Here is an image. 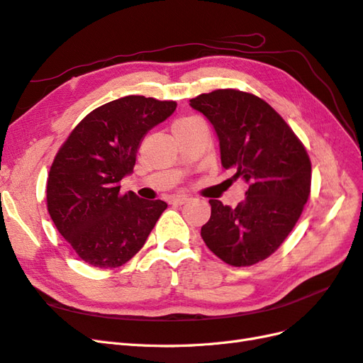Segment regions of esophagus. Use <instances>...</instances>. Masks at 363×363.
<instances>
[{
  "instance_id": "34e87169",
  "label": "esophagus",
  "mask_w": 363,
  "mask_h": 363,
  "mask_svg": "<svg viewBox=\"0 0 363 363\" xmlns=\"http://www.w3.org/2000/svg\"><path fill=\"white\" fill-rule=\"evenodd\" d=\"M189 196H185V194H177V196H173L172 199H170V202L173 203V205H182V203H185L186 201H189Z\"/></svg>"
}]
</instances>
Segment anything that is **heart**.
<instances>
[{"label":"heart","mask_w":363,"mask_h":363,"mask_svg":"<svg viewBox=\"0 0 363 363\" xmlns=\"http://www.w3.org/2000/svg\"><path fill=\"white\" fill-rule=\"evenodd\" d=\"M185 121H189V119H181V121H178V122H185Z\"/></svg>","instance_id":"obj_1"}]
</instances>
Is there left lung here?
I'll use <instances>...</instances> for the list:
<instances>
[{
    "label": "left lung",
    "mask_w": 363,
    "mask_h": 363,
    "mask_svg": "<svg viewBox=\"0 0 363 363\" xmlns=\"http://www.w3.org/2000/svg\"><path fill=\"white\" fill-rule=\"evenodd\" d=\"M218 137L221 166L247 184L235 208L211 199L201 235L233 267L253 265L277 250L296 226L311 193V160L286 122L261 98L233 89L190 99Z\"/></svg>",
    "instance_id": "8db88e82"
}]
</instances>
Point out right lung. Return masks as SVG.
I'll list each match as a JSON object with an SVG mask.
<instances>
[{"mask_svg":"<svg viewBox=\"0 0 363 363\" xmlns=\"http://www.w3.org/2000/svg\"><path fill=\"white\" fill-rule=\"evenodd\" d=\"M177 102L125 96L89 113L58 150L46 184L48 213L84 262L118 268L143 247L167 203L121 194L140 143Z\"/></svg>","mask_w":363,"mask_h":363,"instance_id":"add662e5","label":"right lung"}]
</instances>
